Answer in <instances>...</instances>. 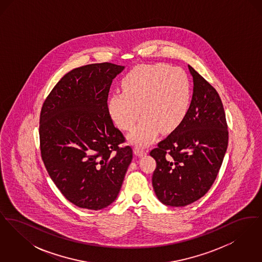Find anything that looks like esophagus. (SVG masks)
<instances>
[{
  "label": "esophagus",
  "instance_id": "esophagus-1",
  "mask_svg": "<svg viewBox=\"0 0 262 262\" xmlns=\"http://www.w3.org/2000/svg\"><path fill=\"white\" fill-rule=\"evenodd\" d=\"M134 152H135V154H136L137 156H138V157H142V156H144V155L147 154V150L142 149V148H140V147H135Z\"/></svg>",
  "mask_w": 262,
  "mask_h": 262
}]
</instances>
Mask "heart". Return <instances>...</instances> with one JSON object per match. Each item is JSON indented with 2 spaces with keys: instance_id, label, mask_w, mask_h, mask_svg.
<instances>
[{
  "instance_id": "1",
  "label": "heart",
  "mask_w": 262,
  "mask_h": 262,
  "mask_svg": "<svg viewBox=\"0 0 262 262\" xmlns=\"http://www.w3.org/2000/svg\"><path fill=\"white\" fill-rule=\"evenodd\" d=\"M123 92L114 93L108 100V112L118 127L129 130L130 142L145 146L158 135L171 133L187 117L191 85L187 73L169 64L143 63L130 70L122 81Z\"/></svg>"
}]
</instances>
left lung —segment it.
Returning <instances> with one entry per match:
<instances>
[{"mask_svg": "<svg viewBox=\"0 0 262 262\" xmlns=\"http://www.w3.org/2000/svg\"><path fill=\"white\" fill-rule=\"evenodd\" d=\"M192 99L187 117L150 151L156 161L152 186L165 205L186 206L211 187L228 147V125L219 94L190 66Z\"/></svg>", "mask_w": 262, "mask_h": 262, "instance_id": "left-lung-1", "label": "left lung"}]
</instances>
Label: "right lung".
<instances>
[{
    "label": "right lung",
    "instance_id": "add662e5",
    "mask_svg": "<svg viewBox=\"0 0 262 262\" xmlns=\"http://www.w3.org/2000/svg\"><path fill=\"white\" fill-rule=\"evenodd\" d=\"M125 67L91 63L62 76L40 114L41 157L62 195L80 208L113 203L133 160L108 112L113 79Z\"/></svg>",
    "mask_w": 262,
    "mask_h": 262
}]
</instances>
